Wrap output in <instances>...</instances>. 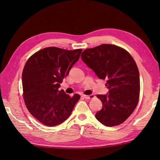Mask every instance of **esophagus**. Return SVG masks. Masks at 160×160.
Wrapping results in <instances>:
<instances>
[{"instance_id":"1","label":"esophagus","mask_w":160,"mask_h":160,"mask_svg":"<svg viewBox=\"0 0 160 160\" xmlns=\"http://www.w3.org/2000/svg\"><path fill=\"white\" fill-rule=\"evenodd\" d=\"M83 97L87 99H93V98H95V95H84Z\"/></svg>"}]
</instances>
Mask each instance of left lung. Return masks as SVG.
Wrapping results in <instances>:
<instances>
[{
    "mask_svg": "<svg viewBox=\"0 0 160 160\" xmlns=\"http://www.w3.org/2000/svg\"><path fill=\"white\" fill-rule=\"evenodd\" d=\"M81 58L99 79L107 80L109 93L97 95L103 105L95 118L107 126L122 124L134 111L140 95L139 72L132 57L123 48L103 44L85 49Z\"/></svg>",
    "mask_w": 160,
    "mask_h": 160,
    "instance_id": "obj_1",
    "label": "left lung"
}]
</instances>
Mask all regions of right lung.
<instances>
[{"label": "right lung", "instance_id": "1", "mask_svg": "<svg viewBox=\"0 0 160 160\" xmlns=\"http://www.w3.org/2000/svg\"><path fill=\"white\" fill-rule=\"evenodd\" d=\"M82 51L51 47L28 59L22 72L23 97L32 116L44 125L52 127L66 120L80 99L78 94L70 97L59 88Z\"/></svg>", "mask_w": 160, "mask_h": 160}]
</instances>
